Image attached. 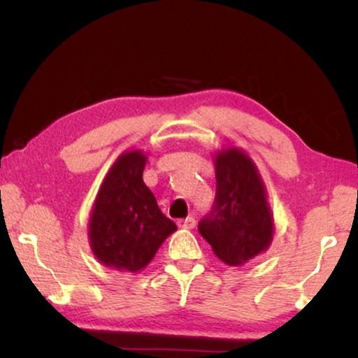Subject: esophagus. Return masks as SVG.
Instances as JSON below:
<instances>
[{"label":"esophagus","mask_w":358,"mask_h":358,"mask_svg":"<svg viewBox=\"0 0 358 358\" xmlns=\"http://www.w3.org/2000/svg\"><path fill=\"white\" fill-rule=\"evenodd\" d=\"M177 224H178V227H180V229H187V230H191V229L196 227V220H194L192 216H189V217H186V220H178V221H177Z\"/></svg>","instance_id":"esophagus-1"}]
</instances>
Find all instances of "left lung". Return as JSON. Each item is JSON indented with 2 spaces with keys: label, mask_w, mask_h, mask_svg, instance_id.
I'll return each instance as SVG.
<instances>
[{
  "label": "left lung",
  "mask_w": 358,
  "mask_h": 358,
  "mask_svg": "<svg viewBox=\"0 0 358 358\" xmlns=\"http://www.w3.org/2000/svg\"><path fill=\"white\" fill-rule=\"evenodd\" d=\"M216 197L199 232L224 264L240 266L268 250L275 235L266 187L245 150L227 147L213 155Z\"/></svg>",
  "instance_id": "1"
}]
</instances>
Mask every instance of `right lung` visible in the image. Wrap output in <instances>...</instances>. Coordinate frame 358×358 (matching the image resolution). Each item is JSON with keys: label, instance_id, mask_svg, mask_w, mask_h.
Instances as JSON below:
<instances>
[{"label": "right lung", "instance_id": "add662e5", "mask_svg": "<svg viewBox=\"0 0 358 358\" xmlns=\"http://www.w3.org/2000/svg\"><path fill=\"white\" fill-rule=\"evenodd\" d=\"M145 164V151H123L102 180L90 215V248L102 265L117 271H142L177 230L143 183Z\"/></svg>", "mask_w": 358, "mask_h": 358}]
</instances>
